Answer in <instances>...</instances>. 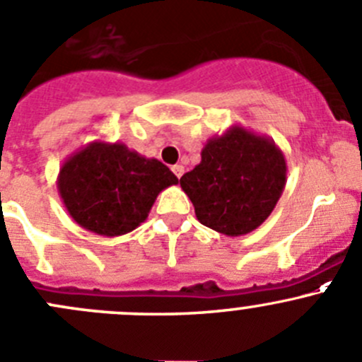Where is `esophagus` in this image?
Here are the masks:
<instances>
[{"label":"esophagus","mask_w":362,"mask_h":362,"mask_svg":"<svg viewBox=\"0 0 362 362\" xmlns=\"http://www.w3.org/2000/svg\"><path fill=\"white\" fill-rule=\"evenodd\" d=\"M171 171H173V173L180 178L182 175H184V166H182V164H175V166L171 168Z\"/></svg>","instance_id":"1"}]
</instances>
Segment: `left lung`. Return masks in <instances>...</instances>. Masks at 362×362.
Segmentation results:
<instances>
[{"label":"left lung","instance_id":"1","mask_svg":"<svg viewBox=\"0 0 362 362\" xmlns=\"http://www.w3.org/2000/svg\"><path fill=\"white\" fill-rule=\"evenodd\" d=\"M286 159L269 136L233 124L214 136L202 160L180 178L202 224L240 237L272 214L286 185Z\"/></svg>","mask_w":362,"mask_h":362}]
</instances>
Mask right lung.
<instances>
[{
  "mask_svg": "<svg viewBox=\"0 0 362 362\" xmlns=\"http://www.w3.org/2000/svg\"><path fill=\"white\" fill-rule=\"evenodd\" d=\"M58 192L69 216L84 230L120 237L148 217L159 192L178 178L160 160L120 141L88 143L63 160Z\"/></svg>",
  "mask_w": 362,
  "mask_h": 362,
  "instance_id": "add662e5",
  "label": "right lung"
}]
</instances>
